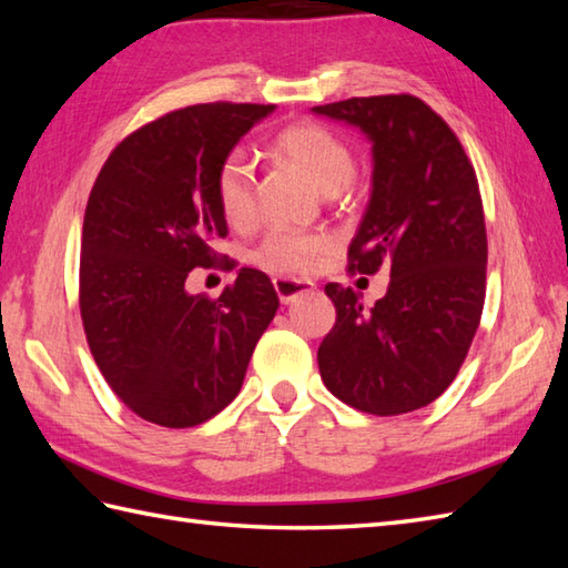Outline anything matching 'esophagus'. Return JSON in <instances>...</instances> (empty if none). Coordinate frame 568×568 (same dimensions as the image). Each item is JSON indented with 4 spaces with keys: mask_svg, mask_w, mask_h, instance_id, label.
<instances>
[{
    "mask_svg": "<svg viewBox=\"0 0 568 568\" xmlns=\"http://www.w3.org/2000/svg\"><path fill=\"white\" fill-rule=\"evenodd\" d=\"M273 287L283 305L293 303V300L300 295H307L315 291V285H312L310 281H297V277H273Z\"/></svg>",
    "mask_w": 568,
    "mask_h": 568,
    "instance_id": "esophagus-1",
    "label": "esophagus"
}]
</instances>
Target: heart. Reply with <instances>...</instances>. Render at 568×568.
<instances>
[{
  "label": "heart",
  "instance_id": "heart-1",
  "mask_svg": "<svg viewBox=\"0 0 568 568\" xmlns=\"http://www.w3.org/2000/svg\"><path fill=\"white\" fill-rule=\"evenodd\" d=\"M271 149L287 163L297 165L324 195L342 192L346 185H352L356 175V159L348 143L332 129L315 122H300L281 129L273 136ZM214 192L224 220L232 226H248L256 220L253 171L244 151L224 155L214 175ZM327 248L329 239L322 234L273 229L253 251V263L277 275L310 273Z\"/></svg>",
  "mask_w": 568,
  "mask_h": 568
}]
</instances>
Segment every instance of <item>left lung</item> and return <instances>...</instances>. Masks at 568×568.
I'll list each match as a JSON object with an SVG mask.
<instances>
[{"label": "left lung", "instance_id": "1", "mask_svg": "<svg viewBox=\"0 0 568 568\" xmlns=\"http://www.w3.org/2000/svg\"><path fill=\"white\" fill-rule=\"evenodd\" d=\"M315 112L373 143L371 200L348 273L390 271L388 293L371 310L352 287L324 285L336 322L317 352L322 381L361 413H413L449 388L484 312L488 239L476 171L449 124L413 94Z\"/></svg>", "mask_w": 568, "mask_h": 568}]
</instances>
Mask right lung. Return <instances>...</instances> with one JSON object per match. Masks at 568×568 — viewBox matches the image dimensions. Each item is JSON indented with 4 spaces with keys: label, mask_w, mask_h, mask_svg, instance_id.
I'll use <instances>...</instances> for the list:
<instances>
[{
    "label": "right lung",
    "mask_w": 568,
    "mask_h": 568,
    "mask_svg": "<svg viewBox=\"0 0 568 568\" xmlns=\"http://www.w3.org/2000/svg\"><path fill=\"white\" fill-rule=\"evenodd\" d=\"M273 104L210 102L168 112L104 161L82 222L80 315L94 364L131 413L195 427L234 400L277 310L271 277L241 268L220 297L190 295L226 236L214 175ZM226 261L224 268H234Z\"/></svg>",
    "instance_id": "obj_1"
}]
</instances>
